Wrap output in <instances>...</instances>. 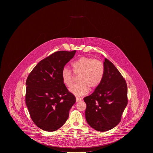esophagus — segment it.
Returning a JSON list of instances; mask_svg holds the SVG:
<instances>
[{"label": "esophagus", "instance_id": "esophagus-1", "mask_svg": "<svg viewBox=\"0 0 153 153\" xmlns=\"http://www.w3.org/2000/svg\"><path fill=\"white\" fill-rule=\"evenodd\" d=\"M76 102H79V101L82 100V98H78V97H76Z\"/></svg>", "mask_w": 153, "mask_h": 153}]
</instances>
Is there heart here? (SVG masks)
<instances>
[{"instance_id": "1", "label": "heart", "mask_w": 153, "mask_h": 153, "mask_svg": "<svg viewBox=\"0 0 153 153\" xmlns=\"http://www.w3.org/2000/svg\"><path fill=\"white\" fill-rule=\"evenodd\" d=\"M74 75H79L78 82L69 88V91L77 96L85 95L88 92L89 88L94 89L100 85L105 74V67L100 60L93 58L82 56L71 64ZM63 84L69 87L72 85L74 75L71 70L64 68L61 72Z\"/></svg>"}]
</instances>
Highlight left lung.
Segmentation results:
<instances>
[{
	"mask_svg": "<svg viewBox=\"0 0 153 153\" xmlns=\"http://www.w3.org/2000/svg\"><path fill=\"white\" fill-rule=\"evenodd\" d=\"M105 74L100 85L92 94L84 98L86 104L85 117L95 130L105 132L120 122L128 104V88L124 78L106 58Z\"/></svg>",
	"mask_w": 153,
	"mask_h": 153,
	"instance_id": "8db88e82",
	"label": "left lung"
}]
</instances>
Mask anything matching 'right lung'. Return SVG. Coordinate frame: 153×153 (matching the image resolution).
I'll use <instances>...</instances> for the list:
<instances>
[{"instance_id":"add662e5","label":"right lung","mask_w":153,"mask_h":153,"mask_svg":"<svg viewBox=\"0 0 153 153\" xmlns=\"http://www.w3.org/2000/svg\"><path fill=\"white\" fill-rule=\"evenodd\" d=\"M76 51H60L36 65L26 80L25 103L33 122L42 130H57L65 123L76 98L61 78L66 63Z\"/></svg>"}]
</instances>
